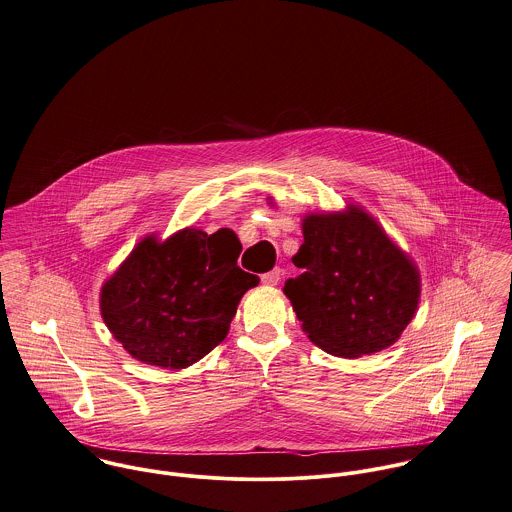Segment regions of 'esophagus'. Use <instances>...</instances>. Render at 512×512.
Wrapping results in <instances>:
<instances>
[{"mask_svg":"<svg viewBox=\"0 0 512 512\" xmlns=\"http://www.w3.org/2000/svg\"><path fill=\"white\" fill-rule=\"evenodd\" d=\"M281 275H283V269H279V267H275L273 271H269V273H265V275H261V283L263 285H277L279 281H281Z\"/></svg>","mask_w":512,"mask_h":512,"instance_id":"esophagus-1","label":"esophagus"}]
</instances>
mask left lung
<instances>
[{
    "instance_id": "1",
    "label": "left lung",
    "mask_w": 512,
    "mask_h": 512,
    "mask_svg": "<svg viewBox=\"0 0 512 512\" xmlns=\"http://www.w3.org/2000/svg\"><path fill=\"white\" fill-rule=\"evenodd\" d=\"M285 283L308 338L334 356L358 358L392 346L415 314L419 275L364 211L308 215Z\"/></svg>"
}]
</instances>
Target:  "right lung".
Returning a JSON list of instances; mask_svg holds the SVG:
<instances>
[{
	"mask_svg": "<svg viewBox=\"0 0 512 512\" xmlns=\"http://www.w3.org/2000/svg\"><path fill=\"white\" fill-rule=\"evenodd\" d=\"M239 253L231 229H184L164 243L146 237L104 283V324L140 362L174 370L198 362L259 283L237 265Z\"/></svg>",
	"mask_w": 512,
	"mask_h": 512,
	"instance_id": "1",
	"label": "right lung"
}]
</instances>
